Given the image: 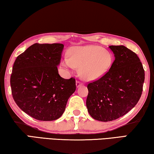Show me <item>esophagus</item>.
<instances>
[{"mask_svg": "<svg viewBox=\"0 0 154 154\" xmlns=\"http://www.w3.org/2000/svg\"><path fill=\"white\" fill-rule=\"evenodd\" d=\"M82 84H83V83L81 82H79V81H77V82H76V86H77V88L81 86V85H82Z\"/></svg>", "mask_w": 154, "mask_h": 154, "instance_id": "obj_1", "label": "esophagus"}]
</instances>
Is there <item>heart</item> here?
<instances>
[{
	"label": "heart",
	"instance_id": "b5f03b06",
	"mask_svg": "<svg viewBox=\"0 0 154 154\" xmlns=\"http://www.w3.org/2000/svg\"><path fill=\"white\" fill-rule=\"evenodd\" d=\"M114 57L103 47L88 45L75 47L64 57L62 66L66 69L79 68V75L87 82L98 80L108 73L113 66Z\"/></svg>",
	"mask_w": 154,
	"mask_h": 154
}]
</instances>
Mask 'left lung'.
I'll use <instances>...</instances> for the list:
<instances>
[{"mask_svg": "<svg viewBox=\"0 0 154 154\" xmlns=\"http://www.w3.org/2000/svg\"><path fill=\"white\" fill-rule=\"evenodd\" d=\"M115 60L103 77L88 85V111L92 118L109 122L124 116L142 94L145 71L136 54L124 45H111Z\"/></svg>", "mask_w": 154, "mask_h": 154, "instance_id": "obj_1", "label": "left lung"}]
</instances>
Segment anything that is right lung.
Masks as SVG:
<instances>
[{
    "label": "right lung",
    "instance_id": "1",
    "mask_svg": "<svg viewBox=\"0 0 154 154\" xmlns=\"http://www.w3.org/2000/svg\"><path fill=\"white\" fill-rule=\"evenodd\" d=\"M64 45L35 43L17 57L10 79L12 96L26 113L41 121L62 116L76 90L75 79L58 74Z\"/></svg>",
    "mask_w": 154,
    "mask_h": 154
}]
</instances>
